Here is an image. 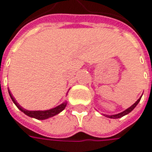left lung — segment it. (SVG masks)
<instances>
[{
    "instance_id": "obj_1",
    "label": "left lung",
    "mask_w": 152,
    "mask_h": 152,
    "mask_svg": "<svg viewBox=\"0 0 152 152\" xmlns=\"http://www.w3.org/2000/svg\"><path fill=\"white\" fill-rule=\"evenodd\" d=\"M140 99H141V97H140L137 101L132 105L130 107H129L128 109H126V110H124V112H122V113H120L114 114V115H107V114H103V115H104L105 117H107V118H122V117H124V116H125V115H127V114L129 113L130 112H132V111L134 109V107L137 106L138 103H139L140 101Z\"/></svg>"
}]
</instances>
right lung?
Returning a JSON list of instances; mask_svg holds the SVG:
<instances>
[{
	"mask_svg": "<svg viewBox=\"0 0 152 152\" xmlns=\"http://www.w3.org/2000/svg\"><path fill=\"white\" fill-rule=\"evenodd\" d=\"M9 95H10V97L12 99V101L13 102L15 105L17 106V107L20 110L21 112H23L24 114H26L27 116L30 117V118H36L38 120H45L49 118H51V117H54L56 114L60 113L61 111H63L66 106H67V102L65 101L64 102H62L61 105L57 106L54 108H51V109H49V110H45V111H28V110H26L23 107H22L17 102V101L15 100V98L13 97V96L12 95L11 91L8 90Z\"/></svg>",
	"mask_w": 152,
	"mask_h": 152,
	"instance_id": "obj_1",
	"label": "right lung"
}]
</instances>
